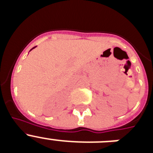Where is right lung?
<instances>
[{
  "label": "right lung",
  "mask_w": 153,
  "mask_h": 153,
  "mask_svg": "<svg viewBox=\"0 0 153 153\" xmlns=\"http://www.w3.org/2000/svg\"><path fill=\"white\" fill-rule=\"evenodd\" d=\"M33 48H34V47H33Z\"/></svg>",
  "instance_id": "right-lung-1"
}]
</instances>
